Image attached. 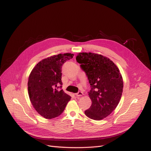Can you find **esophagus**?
Listing matches in <instances>:
<instances>
[{"mask_svg":"<svg viewBox=\"0 0 151 151\" xmlns=\"http://www.w3.org/2000/svg\"><path fill=\"white\" fill-rule=\"evenodd\" d=\"M75 95H76V96H77V97H80V96H81L83 95V93L81 92H78V93H75Z\"/></svg>","mask_w":151,"mask_h":151,"instance_id":"obj_1","label":"esophagus"}]
</instances>
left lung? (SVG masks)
<instances>
[{
    "mask_svg": "<svg viewBox=\"0 0 151 151\" xmlns=\"http://www.w3.org/2000/svg\"><path fill=\"white\" fill-rule=\"evenodd\" d=\"M76 59L91 87L88 96L92 104L85 114L90 119L101 120L116 109L121 99L123 88L121 73L111 59L101 54L80 52Z\"/></svg>",
    "mask_w": 151,
    "mask_h": 151,
    "instance_id": "8db88e82",
    "label": "left lung"
}]
</instances>
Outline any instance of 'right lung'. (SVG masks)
<instances>
[{"instance_id":"obj_1","label":"right lung","mask_w":151,"mask_h":151,"mask_svg":"<svg viewBox=\"0 0 151 151\" xmlns=\"http://www.w3.org/2000/svg\"><path fill=\"white\" fill-rule=\"evenodd\" d=\"M71 53L59 54L42 59L33 68L28 78L29 100L37 113L46 119L62 114L71 96L62 87L63 64L73 58Z\"/></svg>"}]
</instances>
